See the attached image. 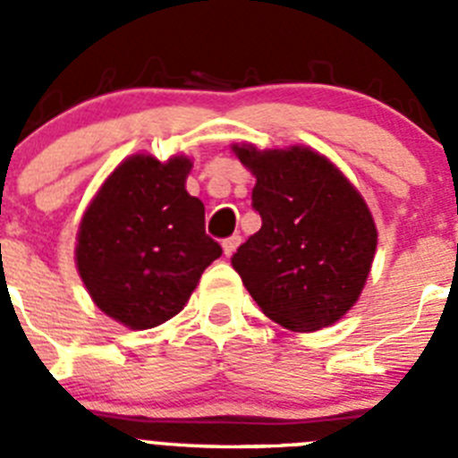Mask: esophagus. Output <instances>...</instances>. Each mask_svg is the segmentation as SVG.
Instances as JSON below:
<instances>
[{
	"instance_id": "34e87169",
	"label": "esophagus",
	"mask_w": 458,
	"mask_h": 458,
	"mask_svg": "<svg viewBox=\"0 0 458 458\" xmlns=\"http://www.w3.org/2000/svg\"><path fill=\"white\" fill-rule=\"evenodd\" d=\"M238 245H241V236H229L222 241V250H225L226 257H232V254L236 252Z\"/></svg>"
}]
</instances>
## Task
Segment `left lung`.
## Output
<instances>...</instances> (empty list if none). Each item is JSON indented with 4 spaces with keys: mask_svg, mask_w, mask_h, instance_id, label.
<instances>
[{
    "mask_svg": "<svg viewBox=\"0 0 458 458\" xmlns=\"http://www.w3.org/2000/svg\"><path fill=\"white\" fill-rule=\"evenodd\" d=\"M257 176L252 208L261 229L232 266L268 318L311 333L346 314L365 286L376 225L358 190L327 157L305 147H233Z\"/></svg>",
    "mask_w": 458,
    "mask_h": 458,
    "instance_id": "obj_1",
    "label": "left lung"
}]
</instances>
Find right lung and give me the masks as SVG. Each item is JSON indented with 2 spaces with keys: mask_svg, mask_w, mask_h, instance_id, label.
Returning <instances> with one entry per match:
<instances>
[{
  "mask_svg": "<svg viewBox=\"0 0 458 458\" xmlns=\"http://www.w3.org/2000/svg\"><path fill=\"white\" fill-rule=\"evenodd\" d=\"M190 167L179 156L169 163L128 157L80 225V277L93 302L132 330L176 317L222 254L206 233L204 204L185 190Z\"/></svg>",
  "mask_w": 458,
  "mask_h": 458,
  "instance_id": "right-lung-1",
  "label": "right lung"
}]
</instances>
